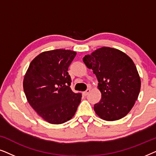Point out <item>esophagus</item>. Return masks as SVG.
I'll use <instances>...</instances> for the list:
<instances>
[{
    "mask_svg": "<svg viewBox=\"0 0 156 156\" xmlns=\"http://www.w3.org/2000/svg\"><path fill=\"white\" fill-rule=\"evenodd\" d=\"M89 92H90V89H87L86 91L83 92V95H84V96H87Z\"/></svg>",
    "mask_w": 156,
    "mask_h": 156,
    "instance_id": "34e87169",
    "label": "esophagus"
}]
</instances>
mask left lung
<instances>
[{"instance_id":"obj_1","label":"left lung","mask_w":156,"mask_h":156,"mask_svg":"<svg viewBox=\"0 0 156 156\" xmlns=\"http://www.w3.org/2000/svg\"><path fill=\"white\" fill-rule=\"evenodd\" d=\"M83 61L99 82L101 98L94 106L97 116L108 121L126 116L140 89V76L133 60L122 51L103 47L85 55Z\"/></svg>"}]
</instances>
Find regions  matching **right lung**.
<instances>
[{"mask_svg":"<svg viewBox=\"0 0 156 156\" xmlns=\"http://www.w3.org/2000/svg\"><path fill=\"white\" fill-rule=\"evenodd\" d=\"M76 52L69 50H50L35 57L23 80L27 100L47 122L61 124L75 114L82 99L70 88L68 68Z\"/></svg>","mask_w":156,"mask_h":156,"instance_id":"1","label":"right lung"}]
</instances>
